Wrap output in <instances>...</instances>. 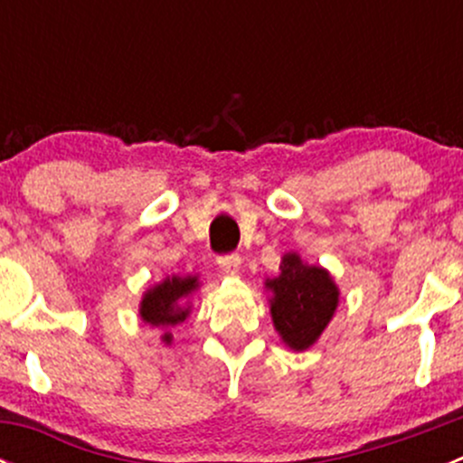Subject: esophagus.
I'll return each instance as SVG.
<instances>
[{"instance_id": "1", "label": "esophagus", "mask_w": 463, "mask_h": 463, "mask_svg": "<svg viewBox=\"0 0 463 463\" xmlns=\"http://www.w3.org/2000/svg\"><path fill=\"white\" fill-rule=\"evenodd\" d=\"M217 264L226 275H237L241 269V258L240 255H223V258L217 260Z\"/></svg>"}]
</instances>
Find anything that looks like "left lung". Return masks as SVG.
Returning <instances> with one entry per match:
<instances>
[{
    "mask_svg": "<svg viewBox=\"0 0 463 463\" xmlns=\"http://www.w3.org/2000/svg\"><path fill=\"white\" fill-rule=\"evenodd\" d=\"M270 293L269 309L275 331L293 352L314 347L326 329L340 302V288L329 270L307 264L300 253L282 255L279 273L264 279Z\"/></svg>",
    "mask_w": 463,
    "mask_h": 463,
    "instance_id": "left-lung-1",
    "label": "left lung"
}]
</instances>
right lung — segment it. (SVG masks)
I'll return each mask as SVG.
<instances>
[{"instance_id":"right-lung-1","label":"right lung","mask_w":463,"mask_h":463,"mask_svg":"<svg viewBox=\"0 0 463 463\" xmlns=\"http://www.w3.org/2000/svg\"><path fill=\"white\" fill-rule=\"evenodd\" d=\"M202 288L199 275H165L161 282L149 287L143 293L138 316L145 325L161 326V340L172 345V331L167 326H175L184 322L193 311V296Z\"/></svg>"}]
</instances>
